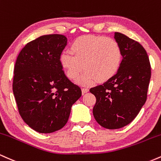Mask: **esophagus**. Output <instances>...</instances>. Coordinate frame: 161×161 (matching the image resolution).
<instances>
[{"label": "esophagus", "instance_id": "esophagus-1", "mask_svg": "<svg viewBox=\"0 0 161 161\" xmlns=\"http://www.w3.org/2000/svg\"><path fill=\"white\" fill-rule=\"evenodd\" d=\"M81 90H82V93H87L88 91H89V89H88V88H82V89H81Z\"/></svg>", "mask_w": 161, "mask_h": 161}]
</instances>
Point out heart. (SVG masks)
<instances>
[{
	"mask_svg": "<svg viewBox=\"0 0 161 161\" xmlns=\"http://www.w3.org/2000/svg\"><path fill=\"white\" fill-rule=\"evenodd\" d=\"M71 52L60 55L59 62L67 77L75 80L83 69L85 71L77 79V83L90 86L109 80L117 73L122 62L120 45L115 39L100 36H82L70 46Z\"/></svg>",
	"mask_w": 161,
	"mask_h": 161,
	"instance_id": "heart-1",
	"label": "heart"
}]
</instances>
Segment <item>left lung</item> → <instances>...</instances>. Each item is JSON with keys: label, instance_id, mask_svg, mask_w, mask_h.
<instances>
[{"label": "left lung", "instance_id": "obj_1", "mask_svg": "<svg viewBox=\"0 0 161 161\" xmlns=\"http://www.w3.org/2000/svg\"><path fill=\"white\" fill-rule=\"evenodd\" d=\"M122 60L118 72L102 85L90 90L97 101L93 109L96 121L103 127L117 129L132 122L147 100L151 64L147 52L138 42L115 32Z\"/></svg>", "mask_w": 161, "mask_h": 161}]
</instances>
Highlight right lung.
Wrapping results in <instances>:
<instances>
[{
  "instance_id": "obj_1",
  "label": "right lung",
  "mask_w": 161,
  "mask_h": 161,
  "mask_svg": "<svg viewBox=\"0 0 161 161\" xmlns=\"http://www.w3.org/2000/svg\"><path fill=\"white\" fill-rule=\"evenodd\" d=\"M59 34L32 40L18 55L13 92L20 116L39 133H52L65 125L81 90L64 75L59 57L67 45Z\"/></svg>"
}]
</instances>
